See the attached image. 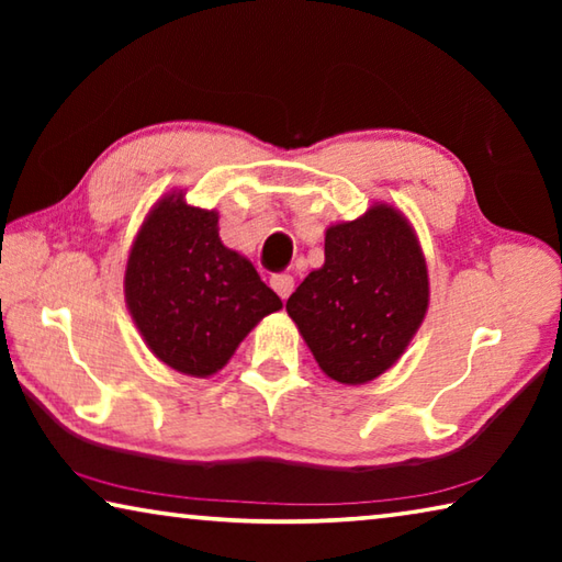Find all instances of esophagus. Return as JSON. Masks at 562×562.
<instances>
[{
  "instance_id": "obj_1",
  "label": "esophagus",
  "mask_w": 562,
  "mask_h": 562,
  "mask_svg": "<svg viewBox=\"0 0 562 562\" xmlns=\"http://www.w3.org/2000/svg\"><path fill=\"white\" fill-rule=\"evenodd\" d=\"M270 284H272V290L280 294L282 300H288L290 294H292V290H294V278L290 272H278V274H272L270 278Z\"/></svg>"
}]
</instances>
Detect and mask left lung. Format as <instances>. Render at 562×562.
<instances>
[{
	"mask_svg": "<svg viewBox=\"0 0 562 562\" xmlns=\"http://www.w3.org/2000/svg\"><path fill=\"white\" fill-rule=\"evenodd\" d=\"M429 310V270L412 223L389 203L325 233V265L288 300L322 372L367 384L404 355Z\"/></svg>",
	"mask_w": 562,
	"mask_h": 562,
	"instance_id": "8db88e82",
	"label": "left lung"
}]
</instances>
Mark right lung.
<instances>
[{
  "label": "right lung",
  "instance_id": "right-lung-1",
  "mask_svg": "<svg viewBox=\"0 0 562 562\" xmlns=\"http://www.w3.org/2000/svg\"><path fill=\"white\" fill-rule=\"evenodd\" d=\"M217 211L170 190L133 237L123 294L154 355L188 376H213L282 300L217 235Z\"/></svg>",
  "mask_w": 562,
  "mask_h": 562
}]
</instances>
